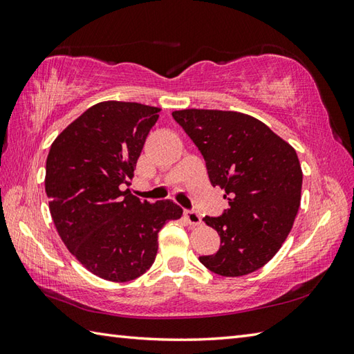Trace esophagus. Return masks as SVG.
<instances>
[{"label":"esophagus","instance_id":"34e87169","mask_svg":"<svg viewBox=\"0 0 354 354\" xmlns=\"http://www.w3.org/2000/svg\"><path fill=\"white\" fill-rule=\"evenodd\" d=\"M184 216H185V219L189 221L190 225H199L201 223V216H199L196 209H185Z\"/></svg>","mask_w":354,"mask_h":354}]
</instances>
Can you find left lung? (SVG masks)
Listing matches in <instances>:
<instances>
[{
	"label": "left lung",
	"instance_id": "left-lung-1",
	"mask_svg": "<svg viewBox=\"0 0 354 354\" xmlns=\"http://www.w3.org/2000/svg\"><path fill=\"white\" fill-rule=\"evenodd\" d=\"M173 118L196 145L212 184L228 208L204 221L221 236L219 251L199 261L222 277L260 269L289 236L301 201L297 152L260 120L234 111L184 109Z\"/></svg>",
	"mask_w": 354,
	"mask_h": 354
}]
</instances>
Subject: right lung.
<instances>
[{"label":"right lung","mask_w":354,"mask_h":354,"mask_svg":"<svg viewBox=\"0 0 354 354\" xmlns=\"http://www.w3.org/2000/svg\"><path fill=\"white\" fill-rule=\"evenodd\" d=\"M160 109L133 102H102L53 141L45 192L56 230L89 272L131 281L153 265L158 232L183 216L171 201L150 204L122 190L129 185Z\"/></svg>","instance_id":"1"}]
</instances>
